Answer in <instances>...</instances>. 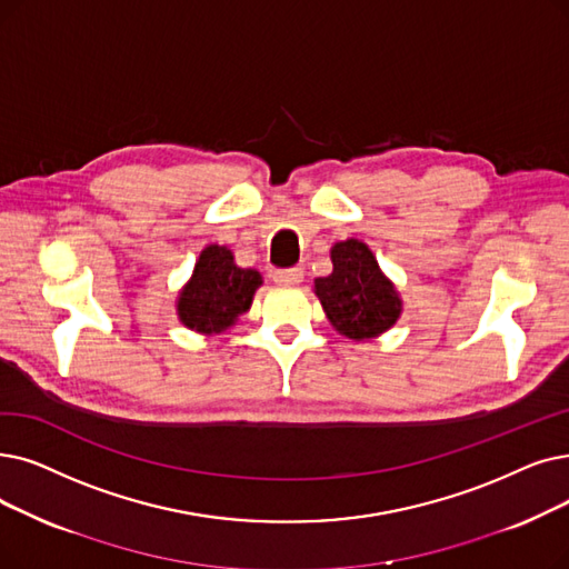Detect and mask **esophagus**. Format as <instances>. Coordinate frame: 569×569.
<instances>
[{"mask_svg": "<svg viewBox=\"0 0 569 569\" xmlns=\"http://www.w3.org/2000/svg\"><path fill=\"white\" fill-rule=\"evenodd\" d=\"M305 279L302 267H290V269H279L274 271V281L279 286H298Z\"/></svg>", "mask_w": 569, "mask_h": 569, "instance_id": "34e87169", "label": "esophagus"}]
</instances>
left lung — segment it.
Returning <instances> with one entry per match:
<instances>
[{
    "mask_svg": "<svg viewBox=\"0 0 569 569\" xmlns=\"http://www.w3.org/2000/svg\"><path fill=\"white\" fill-rule=\"evenodd\" d=\"M332 264L330 277L316 279V295L330 323L358 341L392 328L402 302L372 251L358 239H346L335 243Z\"/></svg>",
    "mask_w": 569,
    "mask_h": 569,
    "instance_id": "8db88e82",
    "label": "left lung"
}]
</instances>
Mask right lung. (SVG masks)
Listing matches in <instances>:
<instances>
[{
  "label": "right lung",
  "mask_w": 569,
  "mask_h": 569,
  "mask_svg": "<svg viewBox=\"0 0 569 569\" xmlns=\"http://www.w3.org/2000/svg\"><path fill=\"white\" fill-rule=\"evenodd\" d=\"M260 283L258 271L237 267L226 246H207L179 298L183 326L207 335L228 330L251 307Z\"/></svg>",
  "instance_id": "obj_1"
}]
</instances>
